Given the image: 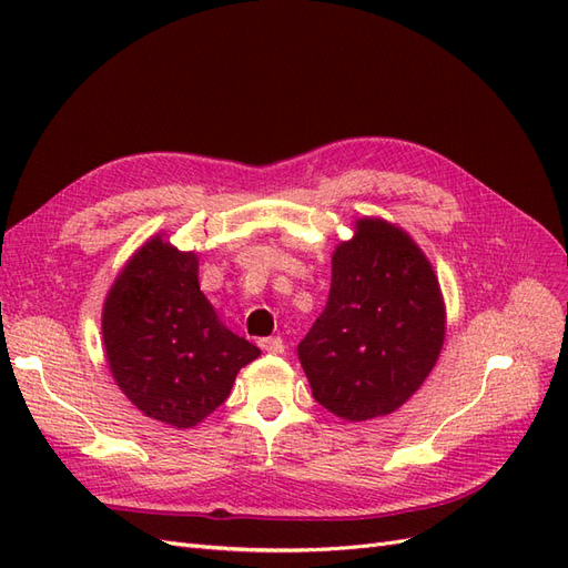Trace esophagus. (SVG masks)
I'll use <instances>...</instances> for the list:
<instances>
[{"instance_id":"esophagus-1","label":"esophagus","mask_w":568,"mask_h":568,"mask_svg":"<svg viewBox=\"0 0 568 568\" xmlns=\"http://www.w3.org/2000/svg\"><path fill=\"white\" fill-rule=\"evenodd\" d=\"M257 346H261L265 353H272V355H282L284 353V341L280 336L261 338V341H257Z\"/></svg>"}]
</instances>
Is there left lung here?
<instances>
[{
    "mask_svg": "<svg viewBox=\"0 0 568 568\" xmlns=\"http://www.w3.org/2000/svg\"><path fill=\"white\" fill-rule=\"evenodd\" d=\"M445 341L436 272L403 227L355 220L332 255L324 313L298 343L315 400L346 422L386 417L419 390Z\"/></svg>",
    "mask_w": 568,
    "mask_h": 568,
    "instance_id": "1",
    "label": "left lung"
}]
</instances>
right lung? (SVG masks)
<instances>
[{
	"label": "right lung",
	"mask_w": 568,
	"mask_h": 568,
	"mask_svg": "<svg viewBox=\"0 0 568 568\" xmlns=\"http://www.w3.org/2000/svg\"><path fill=\"white\" fill-rule=\"evenodd\" d=\"M106 363L142 415L192 428L227 400L242 367L261 355L220 322L199 286V255L163 234L132 253L101 313Z\"/></svg>",
	"instance_id": "add662e5"
}]
</instances>
